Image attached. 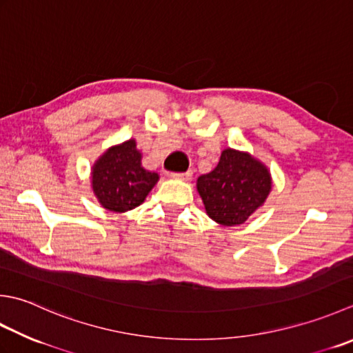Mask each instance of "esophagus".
<instances>
[{
	"instance_id": "obj_1",
	"label": "esophagus",
	"mask_w": 353,
	"mask_h": 353,
	"mask_svg": "<svg viewBox=\"0 0 353 353\" xmlns=\"http://www.w3.org/2000/svg\"><path fill=\"white\" fill-rule=\"evenodd\" d=\"M171 177H172V179H179V181H183V182H188L190 179L192 177V171H185V172H172Z\"/></svg>"
}]
</instances>
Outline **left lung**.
Here are the masks:
<instances>
[{
    "mask_svg": "<svg viewBox=\"0 0 353 353\" xmlns=\"http://www.w3.org/2000/svg\"><path fill=\"white\" fill-rule=\"evenodd\" d=\"M271 188L266 165L232 148L223 150L217 167L197 179L206 214L223 226L245 223L265 203Z\"/></svg>",
    "mask_w": 353,
    "mask_h": 353,
    "instance_id": "left-lung-1",
    "label": "left lung"
}]
</instances>
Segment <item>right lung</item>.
Returning <instances> with one entry per match:
<instances>
[{"instance_id":"1","label":"right lung","mask_w":353,"mask_h":353,"mask_svg":"<svg viewBox=\"0 0 353 353\" xmlns=\"http://www.w3.org/2000/svg\"><path fill=\"white\" fill-rule=\"evenodd\" d=\"M159 181L154 171L142 167L136 141L110 147L92 168V188L102 208L125 212L139 206Z\"/></svg>"}]
</instances>
